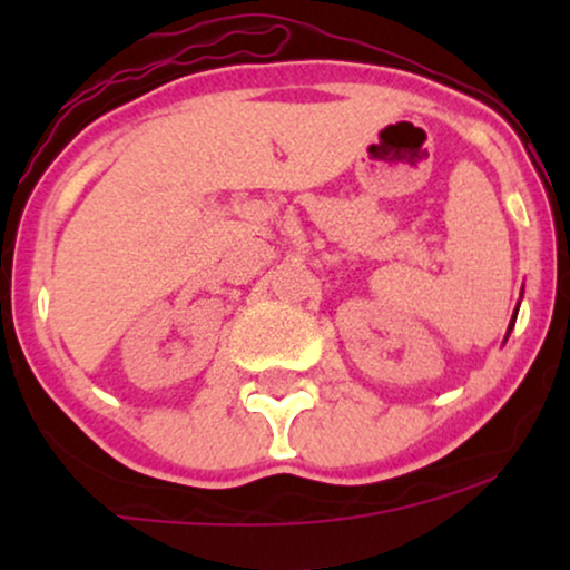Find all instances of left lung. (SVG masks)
I'll return each mask as SVG.
<instances>
[{
  "label": "left lung",
  "instance_id": "1",
  "mask_svg": "<svg viewBox=\"0 0 570 570\" xmlns=\"http://www.w3.org/2000/svg\"><path fill=\"white\" fill-rule=\"evenodd\" d=\"M514 322H517V311H514V316H512V322H509V332H512V326H514ZM509 332H507V337H509Z\"/></svg>",
  "mask_w": 570,
  "mask_h": 570
}]
</instances>
